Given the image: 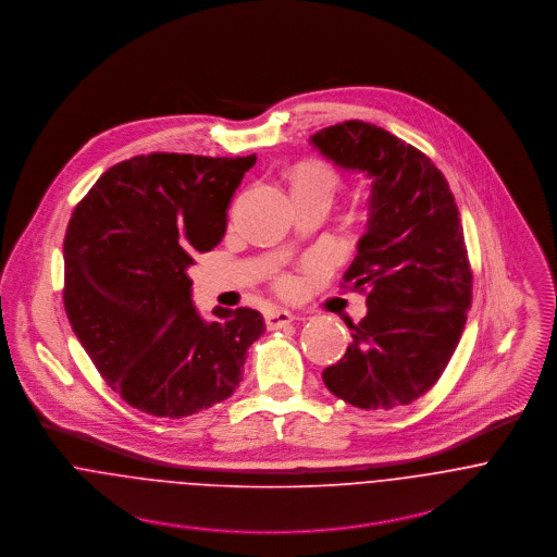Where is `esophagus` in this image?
Returning <instances> with one entry per match:
<instances>
[{
  "label": "esophagus",
  "mask_w": 557,
  "mask_h": 557,
  "mask_svg": "<svg viewBox=\"0 0 557 557\" xmlns=\"http://www.w3.org/2000/svg\"><path fill=\"white\" fill-rule=\"evenodd\" d=\"M293 320H295V313L288 311V309H271V311H267V315H264L267 329H271V331L282 329V326L290 324Z\"/></svg>",
  "instance_id": "esophagus-1"
}]
</instances>
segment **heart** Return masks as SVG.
Masks as SVG:
<instances>
[{"instance_id":"obj_1","label":"heart","mask_w":557,"mask_h":557,"mask_svg":"<svg viewBox=\"0 0 557 557\" xmlns=\"http://www.w3.org/2000/svg\"><path fill=\"white\" fill-rule=\"evenodd\" d=\"M335 187V175L322 166V164H306L297 171V177H295V187ZM284 288H290L293 282L290 280H284L282 282Z\"/></svg>"}]
</instances>
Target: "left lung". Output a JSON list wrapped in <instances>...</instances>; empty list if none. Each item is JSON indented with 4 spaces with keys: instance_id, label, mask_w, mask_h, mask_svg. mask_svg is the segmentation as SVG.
I'll list each match as a JSON object with an SVG mask.
<instances>
[{
    "instance_id": "1",
    "label": "left lung",
    "mask_w": 557,
    "mask_h": 557,
    "mask_svg": "<svg viewBox=\"0 0 557 557\" xmlns=\"http://www.w3.org/2000/svg\"><path fill=\"white\" fill-rule=\"evenodd\" d=\"M309 143L371 184L368 228L344 275L368 290V313L348 322L352 342L322 380L363 410L412 404L448 366L472 304L459 209L432 160L377 125H331Z\"/></svg>"
}]
</instances>
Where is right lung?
Wrapping results in <instances>:
<instances>
[{
	"instance_id": "add662e5",
	"label": "right lung",
	"mask_w": 557,
	"mask_h": 557,
	"mask_svg": "<svg viewBox=\"0 0 557 557\" xmlns=\"http://www.w3.org/2000/svg\"><path fill=\"white\" fill-rule=\"evenodd\" d=\"M246 158L136 156L111 166L76 205L63 239V306L74 335L132 408L182 419L233 395L256 309L191 301L194 251L215 248Z\"/></svg>"
}]
</instances>
